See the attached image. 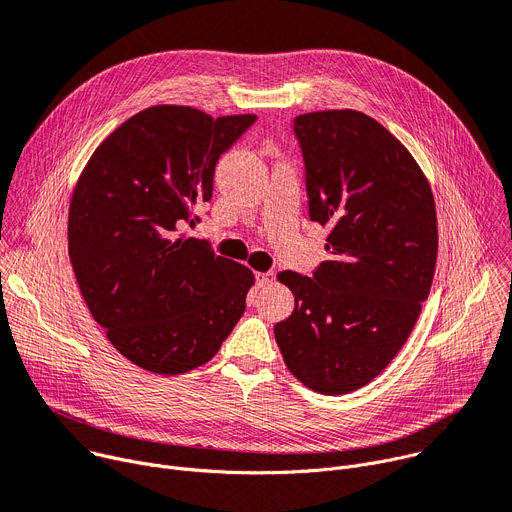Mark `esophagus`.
<instances>
[{
  "label": "esophagus",
  "mask_w": 512,
  "mask_h": 512,
  "mask_svg": "<svg viewBox=\"0 0 512 512\" xmlns=\"http://www.w3.org/2000/svg\"><path fill=\"white\" fill-rule=\"evenodd\" d=\"M255 282H257L259 288H267V286H271L275 282V275H273V271H257L255 273Z\"/></svg>",
  "instance_id": "34e87169"
}]
</instances>
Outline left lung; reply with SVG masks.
Returning <instances> with one entry per match:
<instances>
[{"label":"left lung","instance_id":"8db88e82","mask_svg":"<svg viewBox=\"0 0 512 512\" xmlns=\"http://www.w3.org/2000/svg\"><path fill=\"white\" fill-rule=\"evenodd\" d=\"M310 220L331 226L312 277L282 271L296 300L273 327L310 390L349 394L388 367L429 296L437 263L431 185L408 149L357 110L294 118Z\"/></svg>","mask_w":512,"mask_h":512}]
</instances>
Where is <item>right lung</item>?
Wrapping results in <instances>:
<instances>
[{"label": "right lung", "instance_id": "add662e5", "mask_svg": "<svg viewBox=\"0 0 512 512\" xmlns=\"http://www.w3.org/2000/svg\"><path fill=\"white\" fill-rule=\"evenodd\" d=\"M257 120L153 106L87 161L69 206V257L110 343L138 367L175 376L210 361L245 312L253 271L177 237L200 222L222 153Z\"/></svg>", "mask_w": 512, "mask_h": 512}]
</instances>
